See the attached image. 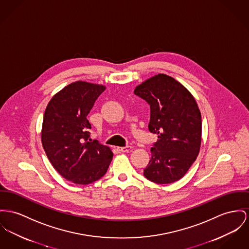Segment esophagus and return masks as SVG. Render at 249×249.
Wrapping results in <instances>:
<instances>
[{"label": "esophagus", "instance_id": "1", "mask_svg": "<svg viewBox=\"0 0 249 249\" xmlns=\"http://www.w3.org/2000/svg\"><path fill=\"white\" fill-rule=\"evenodd\" d=\"M118 150L121 151V152H129L131 150V146H124V147H118Z\"/></svg>", "mask_w": 249, "mask_h": 249}]
</instances>
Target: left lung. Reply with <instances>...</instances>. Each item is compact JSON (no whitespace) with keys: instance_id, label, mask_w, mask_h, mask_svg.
<instances>
[{"instance_id":"8db88e82","label":"left lung","mask_w":249,"mask_h":249,"mask_svg":"<svg viewBox=\"0 0 249 249\" xmlns=\"http://www.w3.org/2000/svg\"><path fill=\"white\" fill-rule=\"evenodd\" d=\"M150 105V132L158 135L144 177L157 184L182 178L201 146L202 120L193 94L175 78L159 73L135 88Z\"/></svg>"}]
</instances>
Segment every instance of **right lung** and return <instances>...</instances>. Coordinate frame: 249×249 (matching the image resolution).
Returning a JSON list of instances; mask_svg holds the SVG:
<instances>
[{"instance_id": "right-lung-1", "label": "right lung", "mask_w": 249, "mask_h": 249, "mask_svg": "<svg viewBox=\"0 0 249 249\" xmlns=\"http://www.w3.org/2000/svg\"><path fill=\"white\" fill-rule=\"evenodd\" d=\"M106 87L76 81L53 96L44 112L41 142L53 168L65 179L87 185L107 171L113 153L91 140L87 116Z\"/></svg>"}]
</instances>
